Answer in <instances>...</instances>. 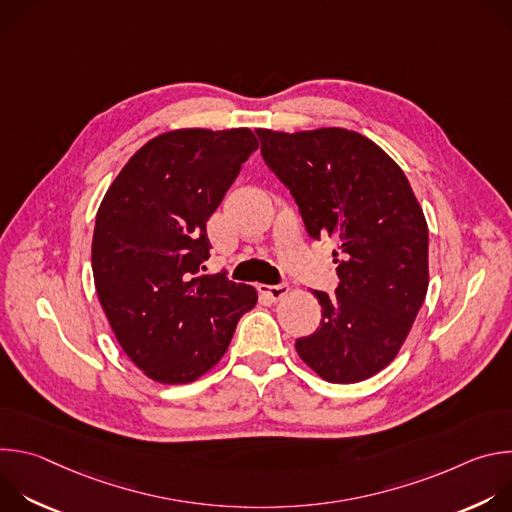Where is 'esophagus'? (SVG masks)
<instances>
[{"label":"esophagus","mask_w":512,"mask_h":512,"mask_svg":"<svg viewBox=\"0 0 512 512\" xmlns=\"http://www.w3.org/2000/svg\"><path fill=\"white\" fill-rule=\"evenodd\" d=\"M287 291H289V285H287V283H277V285H259V294H263V296L271 298L273 302H277V300L285 298V296H287Z\"/></svg>","instance_id":"obj_1"}]
</instances>
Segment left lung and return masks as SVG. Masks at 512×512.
Here are the masks:
<instances>
[{"mask_svg":"<svg viewBox=\"0 0 512 512\" xmlns=\"http://www.w3.org/2000/svg\"><path fill=\"white\" fill-rule=\"evenodd\" d=\"M257 135L265 164L294 196L308 235L334 237L341 251L336 294L314 289L320 328L298 338L296 350L330 383L369 379L397 356L427 294L423 210L403 170L356 131Z\"/></svg>","mask_w":512,"mask_h":512,"instance_id":"1","label":"left lung"}]
</instances>
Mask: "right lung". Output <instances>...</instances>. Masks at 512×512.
<instances>
[{
    "mask_svg": "<svg viewBox=\"0 0 512 512\" xmlns=\"http://www.w3.org/2000/svg\"><path fill=\"white\" fill-rule=\"evenodd\" d=\"M257 148L247 127L162 133L133 154L99 206L97 296L125 354L158 383L210 371L257 304L255 287L200 273L206 221Z\"/></svg>",
    "mask_w": 512,
    "mask_h": 512,
    "instance_id": "obj_1",
    "label": "right lung"
}]
</instances>
